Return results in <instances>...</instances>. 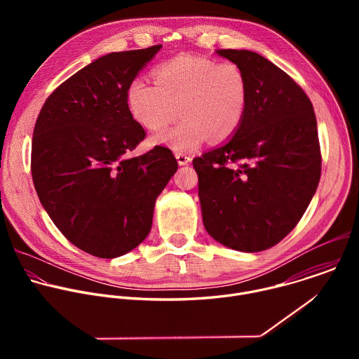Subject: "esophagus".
Here are the masks:
<instances>
[{"mask_svg": "<svg viewBox=\"0 0 359 359\" xmlns=\"http://www.w3.org/2000/svg\"><path fill=\"white\" fill-rule=\"evenodd\" d=\"M176 159L180 166H184V165L190 163V161H191V158L189 155H186V153H176Z\"/></svg>", "mask_w": 359, "mask_h": 359, "instance_id": "esophagus-1", "label": "esophagus"}]
</instances>
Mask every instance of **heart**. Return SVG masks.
I'll use <instances>...</instances> for the list:
<instances>
[{
    "label": "heart",
    "instance_id": "heart-1",
    "mask_svg": "<svg viewBox=\"0 0 359 359\" xmlns=\"http://www.w3.org/2000/svg\"><path fill=\"white\" fill-rule=\"evenodd\" d=\"M128 105L133 118L153 132L166 128L179 109L183 119L155 142L189 151L209 136L224 142L236 135L248 108V82L231 61L182 54L155 69V82L133 79Z\"/></svg>",
    "mask_w": 359,
    "mask_h": 359
}]
</instances>
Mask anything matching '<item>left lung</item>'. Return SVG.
<instances>
[{
  "label": "left lung",
  "mask_w": 359,
  "mask_h": 359,
  "mask_svg": "<svg viewBox=\"0 0 359 359\" xmlns=\"http://www.w3.org/2000/svg\"><path fill=\"white\" fill-rule=\"evenodd\" d=\"M248 82L236 135L193 159L203 223L219 243L247 252L278 244L301 220L321 177L310 97L283 69L247 49H219Z\"/></svg>",
  "instance_id": "left-lung-1"
}]
</instances>
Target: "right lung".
<instances>
[{
  "mask_svg": "<svg viewBox=\"0 0 359 359\" xmlns=\"http://www.w3.org/2000/svg\"><path fill=\"white\" fill-rule=\"evenodd\" d=\"M161 48L97 58L48 96L35 122L31 173L42 206L74 245L99 259L147 237L156 197L177 170L163 146L129 158L146 132L128 89Z\"/></svg>",
  "mask_w": 359,
  "mask_h": 359,
  "instance_id": "obj_1",
  "label": "right lung"
}]
</instances>
